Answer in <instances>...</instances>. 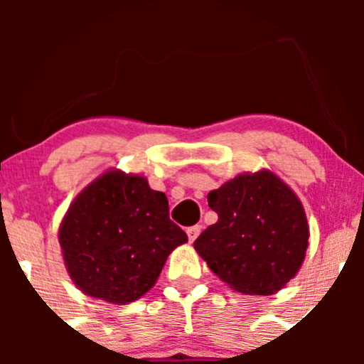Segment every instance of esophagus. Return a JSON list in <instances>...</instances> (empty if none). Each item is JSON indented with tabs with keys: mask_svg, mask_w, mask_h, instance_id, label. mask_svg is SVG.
Wrapping results in <instances>:
<instances>
[{
	"mask_svg": "<svg viewBox=\"0 0 364 364\" xmlns=\"http://www.w3.org/2000/svg\"><path fill=\"white\" fill-rule=\"evenodd\" d=\"M200 230H203V227H200V225H192V227H188V229H186V234H188L190 243H193V241H196L197 237H199Z\"/></svg>",
	"mask_w": 364,
	"mask_h": 364,
	"instance_id": "esophagus-1",
	"label": "esophagus"
}]
</instances>
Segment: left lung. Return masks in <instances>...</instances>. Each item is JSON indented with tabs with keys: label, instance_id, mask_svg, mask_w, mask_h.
I'll use <instances>...</instances> for the list:
<instances>
[{
	"label": "left lung",
	"instance_id": "left-lung-1",
	"mask_svg": "<svg viewBox=\"0 0 364 364\" xmlns=\"http://www.w3.org/2000/svg\"><path fill=\"white\" fill-rule=\"evenodd\" d=\"M218 215L193 243L232 291L271 296L303 266L310 227L294 190L269 168L241 172L208 193Z\"/></svg>",
	"mask_w": 364,
	"mask_h": 364
}]
</instances>
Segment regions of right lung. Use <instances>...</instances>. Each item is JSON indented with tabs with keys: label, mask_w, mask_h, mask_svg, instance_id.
I'll use <instances>...</instances> for the list:
<instances>
[{
	"label": "right lung",
	"mask_w": 364,
	"mask_h": 364,
	"mask_svg": "<svg viewBox=\"0 0 364 364\" xmlns=\"http://www.w3.org/2000/svg\"><path fill=\"white\" fill-rule=\"evenodd\" d=\"M58 240L82 294L128 304L155 287L167 257L188 237L144 176L107 168L68 205Z\"/></svg>",
	"instance_id": "right-lung-1"
}]
</instances>
